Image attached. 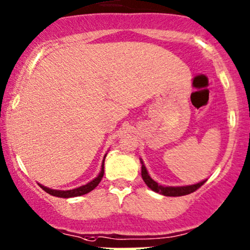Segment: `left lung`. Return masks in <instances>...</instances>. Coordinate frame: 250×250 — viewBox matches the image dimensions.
<instances>
[{
  "instance_id": "left-lung-1",
  "label": "left lung",
  "mask_w": 250,
  "mask_h": 250,
  "mask_svg": "<svg viewBox=\"0 0 250 250\" xmlns=\"http://www.w3.org/2000/svg\"><path fill=\"white\" fill-rule=\"evenodd\" d=\"M141 161L142 166H141V175L144 182L146 183V185L150 188L152 191L156 192V193L164 194V196L167 197H179V196H185V194H190L192 192H194L197 188H199L201 186L207 182V179L202 180V182L197 183V184H192V185H185V186H165L161 185V184L156 183L155 180H153L150 178V175L148 174V171L145 166L144 161L142 159H140Z\"/></svg>"
}]
</instances>
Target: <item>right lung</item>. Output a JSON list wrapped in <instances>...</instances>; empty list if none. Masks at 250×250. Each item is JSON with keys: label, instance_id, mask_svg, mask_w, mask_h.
Instances as JSON below:
<instances>
[{"label": "right lung", "instance_id": "add662e5", "mask_svg": "<svg viewBox=\"0 0 250 250\" xmlns=\"http://www.w3.org/2000/svg\"><path fill=\"white\" fill-rule=\"evenodd\" d=\"M105 156H106V154L104 155V158H103L100 173H98V175L95 178V179H92L91 182L85 184V185H82V186H79V188H72V190H65V191L64 190H53V188H46V186L39 184L40 188H42L45 192H47V193L51 194V196L60 197V198H71V197H78V196H83V194L89 193V192L94 190L96 186L100 184L101 180H102L103 174H104V160H105Z\"/></svg>", "mask_w": 250, "mask_h": 250}]
</instances>
